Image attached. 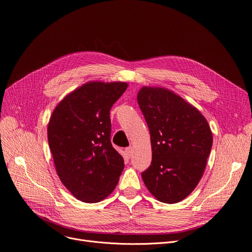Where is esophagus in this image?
<instances>
[{"label":"esophagus","instance_id":"1","mask_svg":"<svg viewBox=\"0 0 252 252\" xmlns=\"http://www.w3.org/2000/svg\"><path fill=\"white\" fill-rule=\"evenodd\" d=\"M125 152H126V154H127V157H128V158H131V157H132V154H133V148H132L131 146H129V147L125 148Z\"/></svg>","mask_w":252,"mask_h":252}]
</instances>
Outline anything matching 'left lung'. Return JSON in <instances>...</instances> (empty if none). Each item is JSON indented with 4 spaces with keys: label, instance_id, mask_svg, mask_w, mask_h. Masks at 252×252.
<instances>
[{
    "label": "left lung",
    "instance_id": "1",
    "mask_svg": "<svg viewBox=\"0 0 252 252\" xmlns=\"http://www.w3.org/2000/svg\"><path fill=\"white\" fill-rule=\"evenodd\" d=\"M137 102L147 123L152 149L141 176L158 201L179 203L199 184L213 136L204 116L180 95L163 88L143 87Z\"/></svg>",
    "mask_w": 252,
    "mask_h": 252
}]
</instances>
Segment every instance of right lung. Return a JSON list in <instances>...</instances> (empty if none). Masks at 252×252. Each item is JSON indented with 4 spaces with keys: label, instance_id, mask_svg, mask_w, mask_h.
<instances>
[{
    "label": "right lung",
    "instance_id": "right-lung-1",
    "mask_svg": "<svg viewBox=\"0 0 252 252\" xmlns=\"http://www.w3.org/2000/svg\"><path fill=\"white\" fill-rule=\"evenodd\" d=\"M128 85L90 82L56 106L47 127L55 169L72 195L98 203L115 189L124 159L111 143L110 110Z\"/></svg>",
    "mask_w": 252,
    "mask_h": 252
}]
</instances>
